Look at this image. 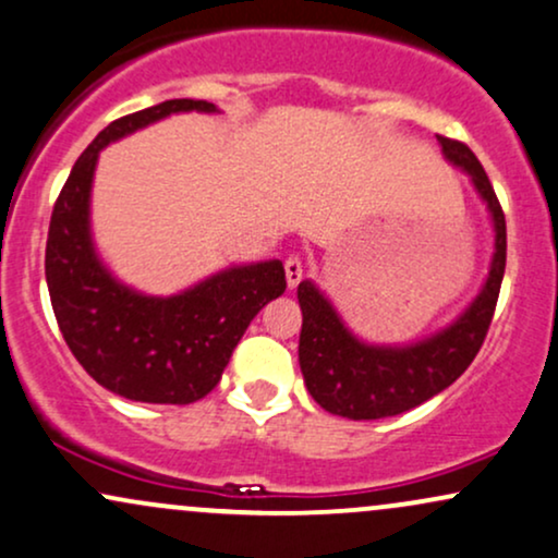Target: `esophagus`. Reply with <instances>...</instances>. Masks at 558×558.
<instances>
[{
  "mask_svg": "<svg viewBox=\"0 0 558 558\" xmlns=\"http://www.w3.org/2000/svg\"><path fill=\"white\" fill-rule=\"evenodd\" d=\"M284 271H287V284H290V290H294V287H298L305 277L303 260H300L298 255H290V258L284 260Z\"/></svg>",
  "mask_w": 558,
  "mask_h": 558,
  "instance_id": "obj_1",
  "label": "esophagus"
}]
</instances>
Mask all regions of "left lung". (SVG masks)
<instances>
[{
	"mask_svg": "<svg viewBox=\"0 0 558 558\" xmlns=\"http://www.w3.org/2000/svg\"><path fill=\"white\" fill-rule=\"evenodd\" d=\"M444 156L470 174L494 221V258L486 284L454 324L423 342L404 347L365 344L352 333L313 281H300L303 311L300 371L311 397L331 415L350 421H378L408 412L436 397L468 371L486 339L504 268H507V221L486 169L464 143L438 135Z\"/></svg>",
	"mask_w": 558,
	"mask_h": 558,
	"instance_id": "8db88e82",
	"label": "left lung"
}]
</instances>
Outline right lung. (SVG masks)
<instances>
[{"instance_id": "right-lung-1", "label": "right lung", "mask_w": 558, "mask_h": 558, "mask_svg": "<svg viewBox=\"0 0 558 558\" xmlns=\"http://www.w3.org/2000/svg\"><path fill=\"white\" fill-rule=\"evenodd\" d=\"M214 104L172 98L120 117L83 150L54 203L46 240V284L64 342L85 373L133 402L190 404L219 384L251 320L287 290L281 260L232 266L172 298H148L117 281L90 240V182L98 150L177 111Z\"/></svg>"}]
</instances>
